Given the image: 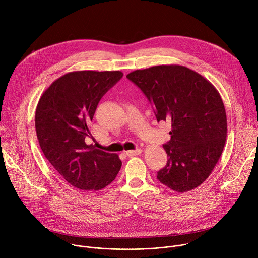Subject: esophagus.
Returning a JSON list of instances; mask_svg holds the SVG:
<instances>
[{
  "label": "esophagus",
  "instance_id": "esophagus-1",
  "mask_svg": "<svg viewBox=\"0 0 258 258\" xmlns=\"http://www.w3.org/2000/svg\"><path fill=\"white\" fill-rule=\"evenodd\" d=\"M142 153L141 149H137V150H132V151H126L125 155L128 157H134V156H138Z\"/></svg>",
  "mask_w": 258,
  "mask_h": 258
}]
</instances>
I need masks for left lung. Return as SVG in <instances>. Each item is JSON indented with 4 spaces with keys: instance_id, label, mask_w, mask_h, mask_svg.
Instances as JSON below:
<instances>
[{
    "instance_id": "8db88e82",
    "label": "left lung",
    "mask_w": 258,
    "mask_h": 258,
    "mask_svg": "<svg viewBox=\"0 0 258 258\" xmlns=\"http://www.w3.org/2000/svg\"><path fill=\"white\" fill-rule=\"evenodd\" d=\"M148 98L157 121L171 122L163 145L166 165L158 180L177 193L196 189L210 175L226 144V109L218 91L198 72L181 65H157L126 76Z\"/></svg>"
}]
</instances>
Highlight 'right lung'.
I'll use <instances>...</instances> for the list:
<instances>
[{"label":"right lung","instance_id":"add662e5","mask_svg":"<svg viewBox=\"0 0 258 258\" xmlns=\"http://www.w3.org/2000/svg\"><path fill=\"white\" fill-rule=\"evenodd\" d=\"M122 76L119 70L68 72L51 84L36 106L35 132L45 157L72 187L87 193L107 187L121 167L117 154L85 139L99 101Z\"/></svg>","mask_w":258,"mask_h":258}]
</instances>
